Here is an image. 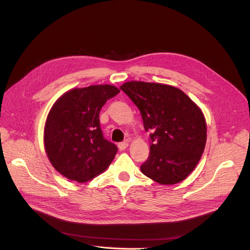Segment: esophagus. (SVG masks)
<instances>
[{
    "label": "esophagus",
    "instance_id": "34e87169",
    "mask_svg": "<svg viewBox=\"0 0 250 250\" xmlns=\"http://www.w3.org/2000/svg\"><path fill=\"white\" fill-rule=\"evenodd\" d=\"M128 145H129V144H128V142H127V141H124V142L119 143V144H118V147H119L120 150H125V149L128 147Z\"/></svg>",
    "mask_w": 250,
    "mask_h": 250
}]
</instances>
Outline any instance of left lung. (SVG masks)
Wrapping results in <instances>:
<instances>
[{
	"label": "left lung",
	"mask_w": 250,
	"mask_h": 250,
	"mask_svg": "<svg viewBox=\"0 0 250 250\" xmlns=\"http://www.w3.org/2000/svg\"><path fill=\"white\" fill-rule=\"evenodd\" d=\"M121 89L137 105L150 133V155L141 166L147 177L175 185L197 166L206 148L207 122L202 110L183 90L168 84L128 81Z\"/></svg>",
	"instance_id": "1"
}]
</instances>
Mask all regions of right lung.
I'll return each mask as SVG.
<instances>
[{"instance_id":"obj_1","label":"right lung","mask_w":250,"mask_h":250,"mask_svg":"<svg viewBox=\"0 0 250 250\" xmlns=\"http://www.w3.org/2000/svg\"><path fill=\"white\" fill-rule=\"evenodd\" d=\"M120 89L110 84L67 90L51 107L44 124L43 144L53 167L77 183H86L106 170L118 151L103 138L99 113Z\"/></svg>"}]
</instances>
